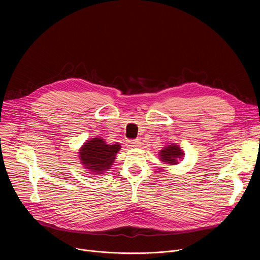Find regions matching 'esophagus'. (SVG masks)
I'll use <instances>...</instances> for the list:
<instances>
[{
  "label": "esophagus",
  "instance_id": "esophagus-1",
  "mask_svg": "<svg viewBox=\"0 0 260 260\" xmlns=\"http://www.w3.org/2000/svg\"><path fill=\"white\" fill-rule=\"evenodd\" d=\"M127 145L129 146V147H139V145H140V141L139 140H128L127 141Z\"/></svg>",
  "mask_w": 260,
  "mask_h": 260
}]
</instances>
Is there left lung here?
<instances>
[{
    "instance_id": "1",
    "label": "left lung",
    "mask_w": 260,
    "mask_h": 260,
    "mask_svg": "<svg viewBox=\"0 0 260 260\" xmlns=\"http://www.w3.org/2000/svg\"><path fill=\"white\" fill-rule=\"evenodd\" d=\"M184 155V152L182 151L181 148L176 144H171L166 146L162 150L159 152V159L162 162L169 164V165H177L180 158H182Z\"/></svg>"
}]
</instances>
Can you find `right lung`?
I'll use <instances>...</instances> for the list:
<instances>
[{
    "label": "right lung",
    "instance_id": "obj_1",
    "mask_svg": "<svg viewBox=\"0 0 260 260\" xmlns=\"http://www.w3.org/2000/svg\"><path fill=\"white\" fill-rule=\"evenodd\" d=\"M120 148L118 143L108 145L102 138H92L80 148L79 158L89 173H93V175L104 174L114 162Z\"/></svg>",
    "mask_w": 260,
    "mask_h": 260
}]
</instances>
